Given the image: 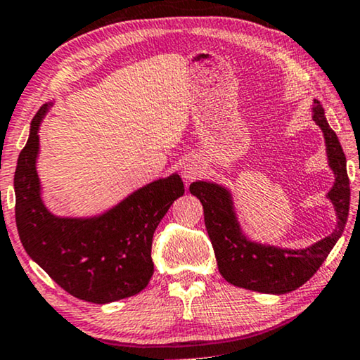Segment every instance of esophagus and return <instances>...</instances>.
<instances>
[{"instance_id": "34e87169", "label": "esophagus", "mask_w": 360, "mask_h": 360, "mask_svg": "<svg viewBox=\"0 0 360 360\" xmlns=\"http://www.w3.org/2000/svg\"><path fill=\"white\" fill-rule=\"evenodd\" d=\"M200 173H202V168H200L199 161H195V160L187 161V163L184 165V168H182V178H184L186 181H194Z\"/></svg>"}]
</instances>
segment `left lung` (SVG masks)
<instances>
[{
    "instance_id": "8db88e82",
    "label": "left lung",
    "mask_w": 360,
    "mask_h": 360,
    "mask_svg": "<svg viewBox=\"0 0 360 360\" xmlns=\"http://www.w3.org/2000/svg\"><path fill=\"white\" fill-rule=\"evenodd\" d=\"M311 112L313 120L325 135L328 165L334 173V184L326 197L336 212L338 224L333 233L323 240L303 250H288L252 241L241 230L231 192L225 186L210 181H195L189 186L191 194L204 207L205 229L214 246L220 274L233 285L276 295L295 290L320 269L342 235L351 199L346 156L338 135L328 124L325 109L316 99Z\"/></svg>"
}]
</instances>
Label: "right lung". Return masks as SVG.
Segmentation results:
<instances>
[{"mask_svg": "<svg viewBox=\"0 0 360 360\" xmlns=\"http://www.w3.org/2000/svg\"><path fill=\"white\" fill-rule=\"evenodd\" d=\"M52 108L44 104L30 122L14 173L16 225L32 261L70 295L110 303L135 295L153 276V233L184 194L179 174L156 179L94 217L53 215L42 200L37 174L39 129Z\"/></svg>", "mask_w": 360, "mask_h": 360, "instance_id": "right-lung-1", "label": "right lung"}]
</instances>
